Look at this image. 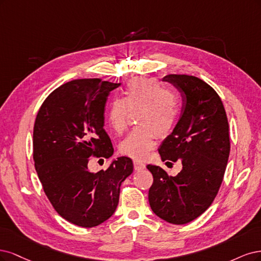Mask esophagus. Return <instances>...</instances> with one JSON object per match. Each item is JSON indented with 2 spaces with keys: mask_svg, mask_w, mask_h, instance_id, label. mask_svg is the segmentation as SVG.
Wrapping results in <instances>:
<instances>
[{
  "mask_svg": "<svg viewBox=\"0 0 261 261\" xmlns=\"http://www.w3.org/2000/svg\"><path fill=\"white\" fill-rule=\"evenodd\" d=\"M133 166H134V169L136 170H144L145 169V164H143L142 162L140 161H133Z\"/></svg>",
  "mask_w": 261,
  "mask_h": 261,
  "instance_id": "34e87169",
  "label": "esophagus"
}]
</instances>
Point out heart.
Masks as SVG:
<instances>
[{"instance_id": "b5f03b06", "label": "heart", "mask_w": 261, "mask_h": 261, "mask_svg": "<svg viewBox=\"0 0 261 261\" xmlns=\"http://www.w3.org/2000/svg\"><path fill=\"white\" fill-rule=\"evenodd\" d=\"M137 111L140 125L120 143V150L142 159L155 147L157 136L164 138L172 131L179 116V100L156 80L136 78L127 83L122 98H115L108 105V123L116 133H122L127 129L130 112Z\"/></svg>"}]
</instances>
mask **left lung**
Returning a JSON list of instances; mask_svg holds the SVG:
<instances>
[{"instance_id": "1", "label": "left lung", "mask_w": 261, "mask_h": 261, "mask_svg": "<svg viewBox=\"0 0 261 261\" xmlns=\"http://www.w3.org/2000/svg\"><path fill=\"white\" fill-rule=\"evenodd\" d=\"M163 80L179 90L183 106L158 152L166 164L180 159L182 170L171 176L147 165L154 178L148 201L163 220L186 224L206 212L220 189L230 154L229 122L221 98L205 81L188 74H168Z\"/></svg>"}]
</instances>
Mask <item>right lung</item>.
<instances>
[{
  "label": "right lung",
  "instance_id": "right-lung-1",
  "mask_svg": "<svg viewBox=\"0 0 261 261\" xmlns=\"http://www.w3.org/2000/svg\"><path fill=\"white\" fill-rule=\"evenodd\" d=\"M119 86L97 78L64 83L45 98L33 127V161L45 195L58 215L82 228L113 216L121 183L133 171L125 156L96 173L88 168L90 157L114 154L104 112L109 92Z\"/></svg>",
  "mask_w": 261,
  "mask_h": 261
}]
</instances>
